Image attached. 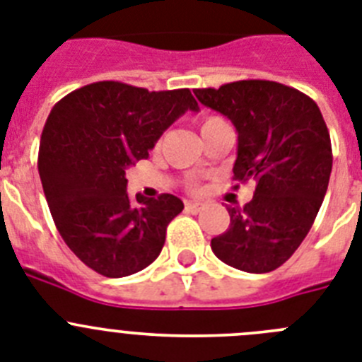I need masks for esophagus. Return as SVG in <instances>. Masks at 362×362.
<instances>
[{"label":"esophagus","mask_w":362,"mask_h":362,"mask_svg":"<svg viewBox=\"0 0 362 362\" xmlns=\"http://www.w3.org/2000/svg\"><path fill=\"white\" fill-rule=\"evenodd\" d=\"M202 209L200 202H185V211L187 213H199Z\"/></svg>","instance_id":"esophagus-1"}]
</instances>
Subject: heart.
<instances>
[{"label":"heart","mask_w":362,"mask_h":362,"mask_svg":"<svg viewBox=\"0 0 362 362\" xmlns=\"http://www.w3.org/2000/svg\"><path fill=\"white\" fill-rule=\"evenodd\" d=\"M222 118H218V116H207V118H204L202 120V124H200V129H202V131H206L207 127H213V125H216V124H222Z\"/></svg>","instance_id":"1"}]
</instances>
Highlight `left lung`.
Wrapping results in <instances>:
<instances>
[{"instance_id": "1", "label": "left lung", "mask_w": 362, "mask_h": 362, "mask_svg": "<svg viewBox=\"0 0 362 362\" xmlns=\"http://www.w3.org/2000/svg\"><path fill=\"white\" fill-rule=\"evenodd\" d=\"M194 94L237 127L235 187L255 184L246 206H228L231 222L211 238L213 253L242 272H273L306 238L325 200L333 162L325 118L310 96L269 80L231 81Z\"/></svg>"}]
</instances>
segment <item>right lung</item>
I'll return each instance as SVG.
<instances>
[{
    "label": "right lung",
    "mask_w": 362,
    "mask_h": 362,
    "mask_svg": "<svg viewBox=\"0 0 362 362\" xmlns=\"http://www.w3.org/2000/svg\"><path fill=\"white\" fill-rule=\"evenodd\" d=\"M187 109L189 89L147 90L96 81L59 100L45 122L37 171L56 229L81 262L109 279L147 268L184 204L129 199L125 169L149 156L158 138Z\"/></svg>",
    "instance_id": "1"
}]
</instances>
